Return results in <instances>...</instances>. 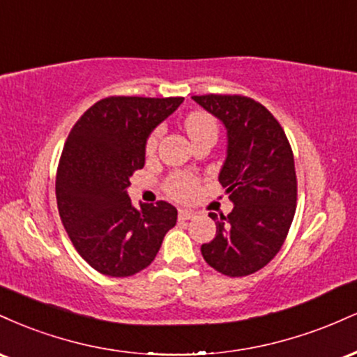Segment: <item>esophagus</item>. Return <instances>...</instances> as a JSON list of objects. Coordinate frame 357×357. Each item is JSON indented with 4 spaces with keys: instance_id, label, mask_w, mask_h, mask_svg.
Returning a JSON list of instances; mask_svg holds the SVG:
<instances>
[{
    "instance_id": "esophagus-1",
    "label": "esophagus",
    "mask_w": 357,
    "mask_h": 357,
    "mask_svg": "<svg viewBox=\"0 0 357 357\" xmlns=\"http://www.w3.org/2000/svg\"><path fill=\"white\" fill-rule=\"evenodd\" d=\"M178 216H179V220H191V218H195L196 213L192 210H188V208H179Z\"/></svg>"
}]
</instances>
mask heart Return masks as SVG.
<instances>
[{
  "instance_id": "obj_1",
  "label": "heart",
  "mask_w": 357,
  "mask_h": 357,
  "mask_svg": "<svg viewBox=\"0 0 357 357\" xmlns=\"http://www.w3.org/2000/svg\"><path fill=\"white\" fill-rule=\"evenodd\" d=\"M184 126H186L188 134H190V137H191L192 134L199 132V130H203L204 127L215 126V122H213V119L210 116H206V114L196 112V114H191V116L186 119ZM159 134H161V130L159 129L154 130V132L149 136V139H147V144H146L147 153H153V151L155 149V146H158ZM195 190H196V179H195V176H191V174H186V173L174 174L173 178L167 181V191H169L171 196H174V198H178V199L190 198L192 192H195Z\"/></svg>"
}]
</instances>
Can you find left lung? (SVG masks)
<instances>
[{"instance_id":"1","label":"left lung","mask_w":357,"mask_h":357,"mask_svg":"<svg viewBox=\"0 0 357 357\" xmlns=\"http://www.w3.org/2000/svg\"><path fill=\"white\" fill-rule=\"evenodd\" d=\"M227 129L218 181L233 203L227 216L210 213L216 235L202 245L206 264L228 277L255 273L282 248L296 215L294 154L277 119L241 96H192Z\"/></svg>"}]
</instances>
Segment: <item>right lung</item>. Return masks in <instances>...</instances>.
Segmentation results:
<instances>
[{
	"label": "right lung",
	"instance_id": "1",
	"mask_svg": "<svg viewBox=\"0 0 357 357\" xmlns=\"http://www.w3.org/2000/svg\"><path fill=\"white\" fill-rule=\"evenodd\" d=\"M183 97H109L93 104L68 134L56 171V204L79 255L97 272L129 277L158 255L176 225L167 202L139 203L127 195L142 169L151 132L181 105Z\"/></svg>",
	"mask_w": 357,
	"mask_h": 357
}]
</instances>
